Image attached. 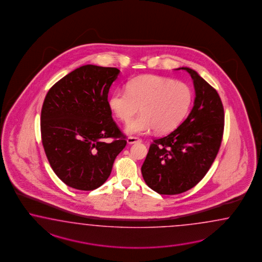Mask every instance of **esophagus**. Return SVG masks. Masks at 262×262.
<instances>
[{
    "mask_svg": "<svg viewBox=\"0 0 262 262\" xmlns=\"http://www.w3.org/2000/svg\"><path fill=\"white\" fill-rule=\"evenodd\" d=\"M127 144H135V143H137V142H141V140L139 139V138H137V137H135V136H129V137H127Z\"/></svg>",
    "mask_w": 262,
    "mask_h": 262,
    "instance_id": "esophagus-1",
    "label": "esophagus"
}]
</instances>
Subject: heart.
Segmentation results:
<instances>
[{"mask_svg": "<svg viewBox=\"0 0 262 262\" xmlns=\"http://www.w3.org/2000/svg\"><path fill=\"white\" fill-rule=\"evenodd\" d=\"M192 97V90L186 83L145 75L127 82V91H114L108 106L122 122L130 120L140 106L141 114L125 127L127 135H147L155 128L158 134H166L183 120Z\"/></svg>", "mask_w": 262, "mask_h": 262, "instance_id": "1", "label": "heart"}]
</instances>
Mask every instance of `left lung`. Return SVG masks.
Instances as JSON below:
<instances>
[{"instance_id":"1","label":"left lung","mask_w":262,"mask_h":262,"mask_svg":"<svg viewBox=\"0 0 262 262\" xmlns=\"http://www.w3.org/2000/svg\"><path fill=\"white\" fill-rule=\"evenodd\" d=\"M190 73L195 98L179 127L154 140L142 165L146 184L160 194L188 191L205 177L220 150L224 129V108L217 92L198 72Z\"/></svg>"}]
</instances>
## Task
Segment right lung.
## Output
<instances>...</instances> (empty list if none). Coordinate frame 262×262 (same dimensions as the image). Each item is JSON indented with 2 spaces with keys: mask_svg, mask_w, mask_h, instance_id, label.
I'll return each mask as SVG.
<instances>
[{
  "mask_svg": "<svg viewBox=\"0 0 262 262\" xmlns=\"http://www.w3.org/2000/svg\"><path fill=\"white\" fill-rule=\"evenodd\" d=\"M120 71L85 64L52 85L42 104V146L64 184L92 191L106 182L127 145L112 116L107 94ZM113 138L112 143L104 142Z\"/></svg>",
  "mask_w": 262,
  "mask_h": 262,
  "instance_id": "obj_1",
  "label": "right lung"
}]
</instances>
